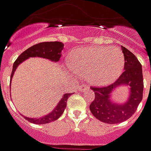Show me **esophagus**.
Segmentation results:
<instances>
[{"instance_id": "esophagus-1", "label": "esophagus", "mask_w": 151, "mask_h": 151, "mask_svg": "<svg viewBox=\"0 0 151 151\" xmlns=\"http://www.w3.org/2000/svg\"><path fill=\"white\" fill-rule=\"evenodd\" d=\"M78 90L80 91H86L88 90V87L86 86V85H81V86H79L78 87Z\"/></svg>"}]
</instances>
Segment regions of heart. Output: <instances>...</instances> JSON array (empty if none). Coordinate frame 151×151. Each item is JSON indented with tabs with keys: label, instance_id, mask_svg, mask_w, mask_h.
<instances>
[{
	"label": "heart",
	"instance_id": "obj_1",
	"mask_svg": "<svg viewBox=\"0 0 151 151\" xmlns=\"http://www.w3.org/2000/svg\"><path fill=\"white\" fill-rule=\"evenodd\" d=\"M68 61L76 74L89 83L105 86L119 77L125 59L116 46H90L70 52Z\"/></svg>",
	"mask_w": 151,
	"mask_h": 151
}]
</instances>
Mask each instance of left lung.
Instances as JSON below:
<instances>
[{"label": "left lung", "instance_id": "1", "mask_svg": "<svg viewBox=\"0 0 151 151\" xmlns=\"http://www.w3.org/2000/svg\"><path fill=\"white\" fill-rule=\"evenodd\" d=\"M124 55V71L115 82L109 86L91 87L95 93V99L90 105V110L97 119L109 124L122 123L131 118L136 112L143 96V75L141 63L133 54L122 46ZM128 86L129 97L123 104L111 101V93L118 86Z\"/></svg>", "mask_w": 151, "mask_h": 151}]
</instances>
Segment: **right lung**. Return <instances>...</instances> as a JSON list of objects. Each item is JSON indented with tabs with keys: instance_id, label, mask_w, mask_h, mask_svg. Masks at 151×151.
Segmentation results:
<instances>
[{
	"instance_id": "right-lung-1",
	"label": "right lung",
	"mask_w": 151,
	"mask_h": 151,
	"mask_svg": "<svg viewBox=\"0 0 151 151\" xmlns=\"http://www.w3.org/2000/svg\"><path fill=\"white\" fill-rule=\"evenodd\" d=\"M64 49V44L60 42H46L36 44L34 46L29 47L28 49L24 50L21 54L17 60L14 61L13 65V69L10 75V83L11 78L13 77L14 73L16 70L17 67L20 65L23 61L26 60L27 59L30 57H42L45 59H48L51 61L58 62L61 57V51ZM72 93H66L64 95L60 102L58 103L56 107L54 109L53 111L48 114L47 115L41 118L32 119V118H28L24 116V119L28 120V122L35 124H45L53 122L55 120L58 119L65 111V109L67 105V100L71 96Z\"/></svg>"
}]
</instances>
